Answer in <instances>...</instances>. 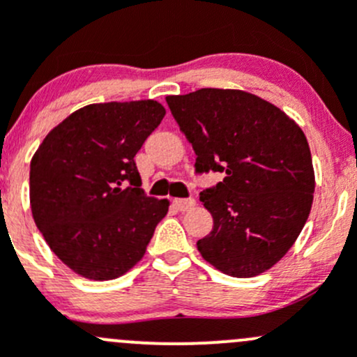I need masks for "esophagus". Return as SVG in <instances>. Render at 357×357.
<instances>
[{"label":"esophagus","mask_w":357,"mask_h":357,"mask_svg":"<svg viewBox=\"0 0 357 357\" xmlns=\"http://www.w3.org/2000/svg\"><path fill=\"white\" fill-rule=\"evenodd\" d=\"M172 204H174V207L181 212L192 211V208L195 207V200L193 199H174Z\"/></svg>","instance_id":"1"}]
</instances>
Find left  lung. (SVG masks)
I'll return each instance as SVG.
<instances>
[{"label": "left lung", "mask_w": 357, "mask_h": 357, "mask_svg": "<svg viewBox=\"0 0 357 357\" xmlns=\"http://www.w3.org/2000/svg\"><path fill=\"white\" fill-rule=\"evenodd\" d=\"M197 153V172H225L200 193L214 219L197 242L221 273L252 278L276 264L309 218L314 169L297 122L273 103L242 89L202 88L165 96Z\"/></svg>", "instance_id": "1"}]
</instances>
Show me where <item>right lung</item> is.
<instances>
[{
    "mask_svg": "<svg viewBox=\"0 0 357 357\" xmlns=\"http://www.w3.org/2000/svg\"><path fill=\"white\" fill-rule=\"evenodd\" d=\"M164 115L155 100L93 103L72 112L36 150L32 218L75 275L114 280L145 255L169 202L143 193L135 155ZM124 181L132 186L122 189Z\"/></svg>",
    "mask_w": 357,
    "mask_h": 357,
    "instance_id": "right-lung-1",
    "label": "right lung"
}]
</instances>
